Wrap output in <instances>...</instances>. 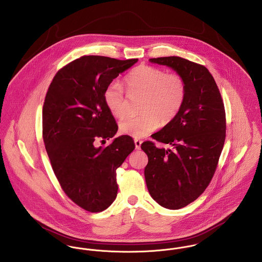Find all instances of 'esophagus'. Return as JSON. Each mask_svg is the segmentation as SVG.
Segmentation results:
<instances>
[{"label": "esophagus", "instance_id": "esophagus-1", "mask_svg": "<svg viewBox=\"0 0 262 262\" xmlns=\"http://www.w3.org/2000/svg\"><path fill=\"white\" fill-rule=\"evenodd\" d=\"M141 142H142V141H141V140H139V139H136V140H135V144H136V148H137V149H140V148H141Z\"/></svg>", "mask_w": 262, "mask_h": 262}]
</instances>
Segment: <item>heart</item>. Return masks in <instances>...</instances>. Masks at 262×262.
<instances>
[{
    "mask_svg": "<svg viewBox=\"0 0 262 262\" xmlns=\"http://www.w3.org/2000/svg\"><path fill=\"white\" fill-rule=\"evenodd\" d=\"M129 94H141L139 116H130L120 122L121 133L133 138H143L159 126L173 121L181 112L186 97V82L177 73L166 74L160 68L141 64L124 79ZM104 103L110 113L123 118L127 113V100L123 88L118 81L108 83L103 92Z\"/></svg>",
    "mask_w": 262,
    "mask_h": 262,
    "instance_id": "heart-1",
    "label": "heart"
}]
</instances>
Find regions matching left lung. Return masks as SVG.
<instances>
[{"label":"left lung","instance_id":"left-lung-1","mask_svg":"<svg viewBox=\"0 0 262 262\" xmlns=\"http://www.w3.org/2000/svg\"><path fill=\"white\" fill-rule=\"evenodd\" d=\"M171 68L186 82V97L178 117L151 138L171 148L141 143L148 162L144 178L151 198L168 209L194 202L216 170L225 141V110L219 86L208 70L180 57L152 58Z\"/></svg>","mask_w":262,"mask_h":262}]
</instances>
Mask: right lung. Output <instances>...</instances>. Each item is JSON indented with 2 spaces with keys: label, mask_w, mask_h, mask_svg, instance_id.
Returning a JSON list of instances; mask_svg holds the SVG:
<instances>
[{
  "label": "right lung",
  "mask_w": 262,
  "mask_h": 262,
  "mask_svg": "<svg viewBox=\"0 0 262 262\" xmlns=\"http://www.w3.org/2000/svg\"><path fill=\"white\" fill-rule=\"evenodd\" d=\"M138 59L82 56L58 71L42 106V140L53 170L67 196L90 212L106 209L117 198V169L135 149L129 136L105 147L98 141L118 132L103 92Z\"/></svg>",
  "instance_id": "right-lung-1"
}]
</instances>
